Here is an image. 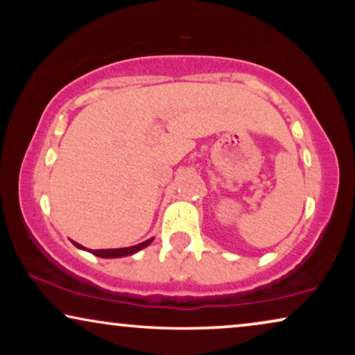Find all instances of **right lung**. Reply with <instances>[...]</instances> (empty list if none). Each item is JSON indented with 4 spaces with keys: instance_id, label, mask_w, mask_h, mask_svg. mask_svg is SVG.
Instances as JSON below:
<instances>
[{
    "instance_id": "obj_1",
    "label": "right lung",
    "mask_w": 355,
    "mask_h": 355,
    "mask_svg": "<svg viewBox=\"0 0 355 355\" xmlns=\"http://www.w3.org/2000/svg\"><path fill=\"white\" fill-rule=\"evenodd\" d=\"M153 237H150V239L140 242L137 245H130V247H121V249H100V250H90V249H85V247H82L80 244H77V242L72 241V244H74L77 249L80 250H87L90 252V254H94L96 257H101V259H121V257H128V255H134L135 252L145 249V247H148L152 244Z\"/></svg>"
}]
</instances>
